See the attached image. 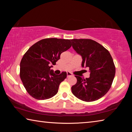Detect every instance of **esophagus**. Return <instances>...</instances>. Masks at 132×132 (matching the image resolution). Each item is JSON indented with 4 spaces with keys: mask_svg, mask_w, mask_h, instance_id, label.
Masks as SVG:
<instances>
[{
    "mask_svg": "<svg viewBox=\"0 0 132 132\" xmlns=\"http://www.w3.org/2000/svg\"><path fill=\"white\" fill-rule=\"evenodd\" d=\"M70 76H72V74H71V73H69V72L67 73V77H69Z\"/></svg>",
    "mask_w": 132,
    "mask_h": 132,
    "instance_id": "obj_1",
    "label": "esophagus"
}]
</instances>
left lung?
Segmentation results:
<instances>
[{
    "label": "left lung",
    "mask_w": 132,
    "mask_h": 132,
    "mask_svg": "<svg viewBox=\"0 0 132 132\" xmlns=\"http://www.w3.org/2000/svg\"><path fill=\"white\" fill-rule=\"evenodd\" d=\"M75 51L82 57L81 66L88 68L90 77L75 76L76 84L71 87L73 95L86 102L98 100L110 89L115 66L110 53L103 46L90 39H71Z\"/></svg>",
    "instance_id": "left-lung-1"
}]
</instances>
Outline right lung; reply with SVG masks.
I'll list each match as a JSON object with an SVG mask.
<instances>
[{"mask_svg": "<svg viewBox=\"0 0 132 132\" xmlns=\"http://www.w3.org/2000/svg\"><path fill=\"white\" fill-rule=\"evenodd\" d=\"M71 46L70 39L46 38L34 44L24 55L20 76L27 91L33 98L44 100L56 94L67 73L56 75L51 69L61 53Z\"/></svg>", "mask_w": 132, "mask_h": 132, "instance_id": "1", "label": "right lung"}]
</instances>
